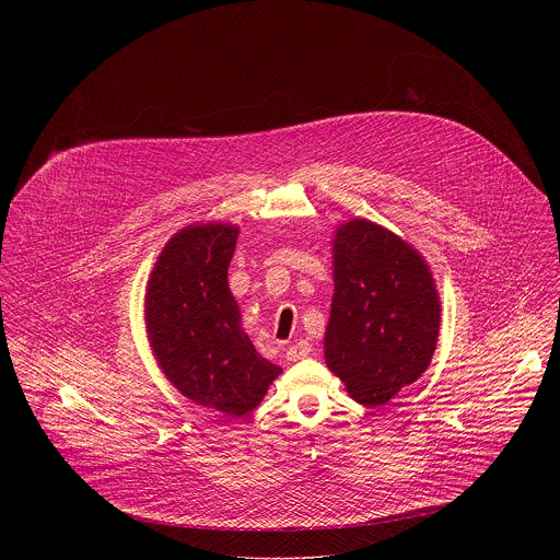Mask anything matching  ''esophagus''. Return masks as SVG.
I'll return each instance as SVG.
<instances>
[{
  "mask_svg": "<svg viewBox=\"0 0 560 560\" xmlns=\"http://www.w3.org/2000/svg\"><path fill=\"white\" fill-rule=\"evenodd\" d=\"M311 351H313V345H311L308 340H300V342H295V345H291V347L287 349V358H289L291 362H298V360L311 355Z\"/></svg>",
  "mask_w": 560,
  "mask_h": 560,
  "instance_id": "1",
  "label": "esophagus"
}]
</instances>
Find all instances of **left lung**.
<instances>
[{
    "label": "left lung",
    "instance_id": "1",
    "mask_svg": "<svg viewBox=\"0 0 560 560\" xmlns=\"http://www.w3.org/2000/svg\"><path fill=\"white\" fill-rule=\"evenodd\" d=\"M440 300L420 254L390 231L351 220L334 240L325 362L351 399L386 405L431 364Z\"/></svg>",
    "mask_w": 560,
    "mask_h": 560
}]
</instances>
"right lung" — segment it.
<instances>
[{"label":"right lung","instance_id":"obj_1","mask_svg":"<svg viewBox=\"0 0 560 560\" xmlns=\"http://www.w3.org/2000/svg\"><path fill=\"white\" fill-rule=\"evenodd\" d=\"M237 235L229 224L176 233L147 291V329L161 371L187 399L231 418L252 411L282 371L241 329L229 289Z\"/></svg>","mask_w":560,"mask_h":560}]
</instances>
